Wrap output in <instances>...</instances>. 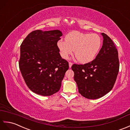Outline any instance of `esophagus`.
<instances>
[{
  "mask_svg": "<svg viewBox=\"0 0 130 130\" xmlns=\"http://www.w3.org/2000/svg\"><path fill=\"white\" fill-rule=\"evenodd\" d=\"M72 64H73V63H72V62H69V67H70V68H71L72 67Z\"/></svg>",
  "mask_w": 130,
  "mask_h": 130,
  "instance_id": "1",
  "label": "esophagus"
}]
</instances>
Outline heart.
<instances>
[{
    "mask_svg": "<svg viewBox=\"0 0 130 130\" xmlns=\"http://www.w3.org/2000/svg\"><path fill=\"white\" fill-rule=\"evenodd\" d=\"M102 40L97 34L83 33L74 31L68 33L66 40L57 42L60 56L64 59L73 53L78 62L86 63L93 60L100 52Z\"/></svg>",
    "mask_w": 130,
    "mask_h": 130,
    "instance_id": "b5f03b06",
    "label": "heart"
}]
</instances>
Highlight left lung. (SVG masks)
I'll return each mask as SVG.
<instances>
[{"label":"left lung","mask_w":130,"mask_h":130,"mask_svg":"<svg viewBox=\"0 0 130 130\" xmlns=\"http://www.w3.org/2000/svg\"><path fill=\"white\" fill-rule=\"evenodd\" d=\"M103 45L92 61L84 64H73L79 93L88 99H97L105 96L113 88L119 71L118 51L112 39L102 33Z\"/></svg>","instance_id":"1"}]
</instances>
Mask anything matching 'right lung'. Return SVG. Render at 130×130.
Instances as JSON below:
<instances>
[{"instance_id": "obj_1", "label": "right lung", "mask_w": 130, "mask_h": 130, "mask_svg": "<svg viewBox=\"0 0 130 130\" xmlns=\"http://www.w3.org/2000/svg\"><path fill=\"white\" fill-rule=\"evenodd\" d=\"M62 36L59 30L31 31L21 45L19 67L28 88L39 95L51 96L61 87L69 68L62 59L57 42Z\"/></svg>"}]
</instances>
